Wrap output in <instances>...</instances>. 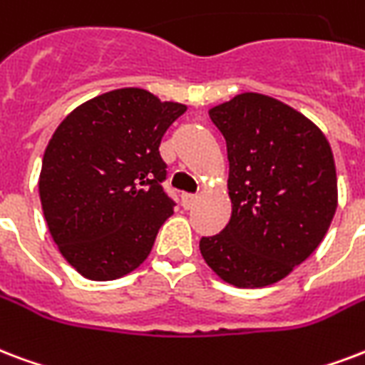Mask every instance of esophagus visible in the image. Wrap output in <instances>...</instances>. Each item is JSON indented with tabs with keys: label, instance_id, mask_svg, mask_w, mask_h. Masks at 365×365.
Instances as JSON below:
<instances>
[{
	"label": "esophagus",
	"instance_id": "obj_1",
	"mask_svg": "<svg viewBox=\"0 0 365 365\" xmlns=\"http://www.w3.org/2000/svg\"><path fill=\"white\" fill-rule=\"evenodd\" d=\"M182 201H183V207L185 208H191L195 205V202L199 201V197H197V195H189V193H185V195H182Z\"/></svg>",
	"mask_w": 365,
	"mask_h": 365
}]
</instances>
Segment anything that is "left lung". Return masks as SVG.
I'll use <instances>...</instances> for the list:
<instances>
[{"label": "left lung", "mask_w": 365, "mask_h": 365, "mask_svg": "<svg viewBox=\"0 0 365 365\" xmlns=\"http://www.w3.org/2000/svg\"><path fill=\"white\" fill-rule=\"evenodd\" d=\"M227 147L232 218L199 243L224 282L277 283L318 249L337 210L329 141L299 110L262 93H241L208 110Z\"/></svg>", "instance_id": "obj_1"}]
</instances>
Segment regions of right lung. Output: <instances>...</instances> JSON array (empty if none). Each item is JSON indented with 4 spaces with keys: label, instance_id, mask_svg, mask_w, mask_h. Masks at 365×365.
Instances as JSON below:
<instances>
[{
    "label": "right lung",
    "instance_id": "add662e5",
    "mask_svg": "<svg viewBox=\"0 0 365 365\" xmlns=\"http://www.w3.org/2000/svg\"><path fill=\"white\" fill-rule=\"evenodd\" d=\"M185 110L122 88L82 103L57 126L38 187L53 241L80 275L110 282L149 257L174 212L158 145Z\"/></svg>",
    "mask_w": 365,
    "mask_h": 365
}]
</instances>
